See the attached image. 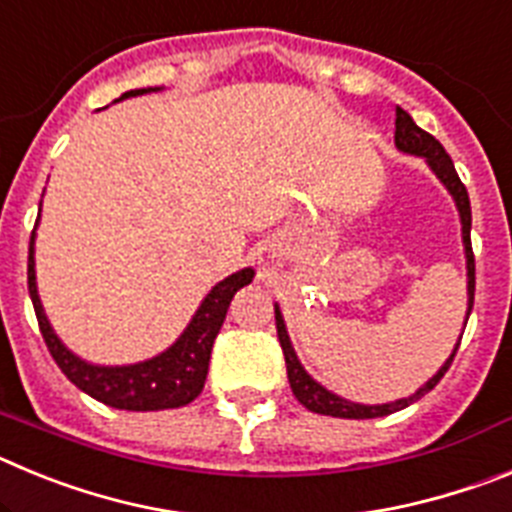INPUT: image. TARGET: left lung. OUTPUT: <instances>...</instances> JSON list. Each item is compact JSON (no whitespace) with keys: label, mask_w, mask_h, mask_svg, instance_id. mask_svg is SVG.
<instances>
[{"label":"left lung","mask_w":512,"mask_h":512,"mask_svg":"<svg viewBox=\"0 0 512 512\" xmlns=\"http://www.w3.org/2000/svg\"><path fill=\"white\" fill-rule=\"evenodd\" d=\"M395 146L400 148L402 153L425 158V161H428V166L433 169V174L441 179L443 187L449 189V194L454 197L456 210H459V217H461V241H464V256H467V295H469L467 320H469V312H472V305H474V253H472V238H469V230H472V207H469L467 187L461 184L459 174H456V169H454V161L449 158V153L443 151L441 143H438L431 133L420 130L418 125L413 122V117L402 110V107H397L395 110ZM274 315H277V336H279V343H282L284 361H287L289 387H292L295 397L302 402V405H305L307 410H312V413H320V415H333V418H354V420L382 418V415H390V413H397V410H402V408H408V405H413L415 400H420L425 392H431L433 387L441 382L443 374L449 372V366H451V361H454L456 351H459V343H456V348L451 351V356L446 359V364H443L441 369H438V372L433 374V377L428 379V382H425L418 392H415V395L402 397V400H395V402H384V405H359V402L343 400V397L333 395V392L325 390L323 384H318L315 379L310 377V374L305 372V366L300 364V359H297V354H295V348H292V341H289V336H287V325H284L279 305H274Z\"/></svg>","instance_id":"1"}]
</instances>
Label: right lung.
<instances>
[{
    "label": "right lung",
    "mask_w": 512,
    "mask_h": 512,
    "mask_svg": "<svg viewBox=\"0 0 512 512\" xmlns=\"http://www.w3.org/2000/svg\"><path fill=\"white\" fill-rule=\"evenodd\" d=\"M158 92L156 89H130L120 99L138 97V94ZM253 269H241L217 282L210 289V295L197 307L194 318L184 328V333L166 348L164 354L153 359L138 361L128 366H97L79 359L63 346L61 338L53 333L51 323L45 318V310L40 305L38 284H35V233L30 238V256H27V289L33 300L35 315H38L40 333L45 338V346L56 359L61 369L81 392H87L94 400L110 405L117 410H169L189 405L200 395L207 379V366H210L212 343L223 328V320L228 315V307L233 295L241 287L251 284Z\"/></svg>",
    "instance_id": "obj_1"
}]
</instances>
